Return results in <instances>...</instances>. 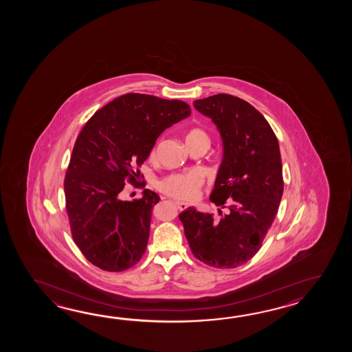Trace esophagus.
Masks as SVG:
<instances>
[{
  "mask_svg": "<svg viewBox=\"0 0 352 352\" xmlns=\"http://www.w3.org/2000/svg\"><path fill=\"white\" fill-rule=\"evenodd\" d=\"M175 205L177 206V209H179V211H184V210L187 209L186 202L175 201Z\"/></svg>",
  "mask_w": 352,
  "mask_h": 352,
  "instance_id": "esophagus-1",
  "label": "esophagus"
}]
</instances>
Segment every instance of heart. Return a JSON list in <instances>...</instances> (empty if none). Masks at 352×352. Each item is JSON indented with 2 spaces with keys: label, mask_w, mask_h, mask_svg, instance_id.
I'll list each match as a JSON object with an SVG mask.
<instances>
[{
  "label": "heart",
  "mask_w": 352,
  "mask_h": 352,
  "mask_svg": "<svg viewBox=\"0 0 352 352\" xmlns=\"http://www.w3.org/2000/svg\"><path fill=\"white\" fill-rule=\"evenodd\" d=\"M185 141L187 147H191L195 144L209 146L210 135L205 129L194 127L187 131ZM156 150H153V153ZM201 185L202 179L199 173H173L160 181L158 188L164 194L179 200H194L199 195Z\"/></svg>",
  "instance_id": "1"
}]
</instances>
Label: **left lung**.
<instances>
[{"instance_id":"1","label":"left lung","mask_w":352,"mask_h":352,"mask_svg":"<svg viewBox=\"0 0 352 352\" xmlns=\"http://www.w3.org/2000/svg\"><path fill=\"white\" fill-rule=\"evenodd\" d=\"M194 107L223 138L224 156L210 200L229 211L217 221L212 214L188 208L179 220L195 258L214 268H236L258 253L277 215L285 185L279 144L262 113L240 98L215 94L195 100Z\"/></svg>"}]
</instances>
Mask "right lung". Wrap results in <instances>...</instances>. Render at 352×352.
<instances>
[{"label":"right lung","instance_id":"obj_1","mask_svg":"<svg viewBox=\"0 0 352 352\" xmlns=\"http://www.w3.org/2000/svg\"><path fill=\"white\" fill-rule=\"evenodd\" d=\"M191 114L182 100L128 93L93 114L75 141L64 179L70 230L84 256L100 270L122 272L142 258L160 196L120 200L126 182L138 184V167L158 135Z\"/></svg>","mask_w":352,"mask_h":352}]
</instances>
